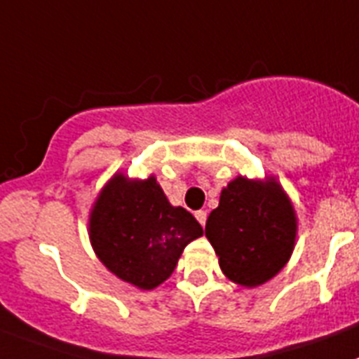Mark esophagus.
Here are the masks:
<instances>
[{"instance_id":"34e87169","label":"esophagus","mask_w":359,"mask_h":359,"mask_svg":"<svg viewBox=\"0 0 359 359\" xmlns=\"http://www.w3.org/2000/svg\"><path fill=\"white\" fill-rule=\"evenodd\" d=\"M206 212H203V210H198V212H195V219H197L198 222H201V226H206Z\"/></svg>"}]
</instances>
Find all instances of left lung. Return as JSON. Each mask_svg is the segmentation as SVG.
<instances>
[{"label":"left lung","mask_w":359,"mask_h":359,"mask_svg":"<svg viewBox=\"0 0 359 359\" xmlns=\"http://www.w3.org/2000/svg\"><path fill=\"white\" fill-rule=\"evenodd\" d=\"M206 237L231 283L255 288L290 261L297 215L276 177H236L222 188L219 206L206 221Z\"/></svg>","instance_id":"1"}]
</instances>
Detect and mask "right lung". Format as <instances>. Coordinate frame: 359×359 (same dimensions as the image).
I'll use <instances>...</instances> for the list:
<instances>
[{"label": "right lung", "instance_id": "add662e5", "mask_svg": "<svg viewBox=\"0 0 359 359\" xmlns=\"http://www.w3.org/2000/svg\"><path fill=\"white\" fill-rule=\"evenodd\" d=\"M203 236L188 210L173 206L156 182L116 173L96 195L89 213V239L96 257L122 281L153 290L173 273L180 255Z\"/></svg>", "mask_w": 359, "mask_h": 359}]
</instances>
